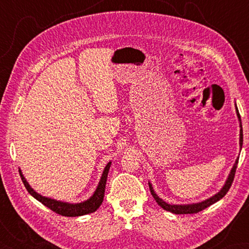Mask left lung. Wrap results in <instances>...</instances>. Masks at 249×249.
Segmentation results:
<instances>
[{"mask_svg": "<svg viewBox=\"0 0 249 249\" xmlns=\"http://www.w3.org/2000/svg\"><path fill=\"white\" fill-rule=\"evenodd\" d=\"M235 109H236V115L237 118H239L240 121V146L242 149V145H243V129H242V122H241V116L239 113V110H237V107L235 105ZM237 162H239V158L235 160V163L232 167L230 174L228 178H227V181L225 183V185L223 186V188L220 189V192L217 193L216 195H214L213 197H211L209 199H206L202 202H199V203H193V204H169L167 202H165L162 199H160L158 196L156 195V193L154 192V189L152 187V184L149 182V186H150V190H151V194L153 196V198L155 199L156 202L158 203V205L161 206L163 210L168 211V212H171L173 214H195V213H198L200 211H202L206 208H209L210 205L214 204L215 202H217L221 198L225 197V195L228 193V190L231 187V184L233 182V178L235 176V171H236V166H237Z\"/></svg>", "mask_w": 249, "mask_h": 249, "instance_id": "obj_1", "label": "left lung"}]
</instances>
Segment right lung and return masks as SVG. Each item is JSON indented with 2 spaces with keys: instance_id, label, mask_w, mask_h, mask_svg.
<instances>
[{
  "instance_id": "add662e5",
  "label": "right lung",
  "mask_w": 249,
  "mask_h": 249,
  "mask_svg": "<svg viewBox=\"0 0 249 249\" xmlns=\"http://www.w3.org/2000/svg\"><path fill=\"white\" fill-rule=\"evenodd\" d=\"M110 166H111V161H109L107 163V166L105 167L104 172L102 174V178H100V181L98 183V186H97L96 190H95V193L93 194L92 197L88 199L87 201H83V202H80V203H67V202H62V201H57V200L51 199V198L44 197V196L37 194L35 190L30 186L20 169H19V173H20L21 179H22L26 190H28V192L32 196H33L36 200H38L39 202L46 205L47 208H49L50 210L53 211V212L60 214L62 216H67V217H76V216H82V215L95 212V211L99 208L100 204L103 203L104 196H105L106 182H107V177H108Z\"/></svg>"
}]
</instances>
